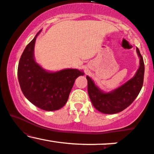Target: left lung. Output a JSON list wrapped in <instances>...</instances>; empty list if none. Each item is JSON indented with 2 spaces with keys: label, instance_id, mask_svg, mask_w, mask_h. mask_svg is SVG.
I'll list each match as a JSON object with an SVG mask.
<instances>
[{
  "label": "left lung",
  "instance_id": "8db88e82",
  "mask_svg": "<svg viewBox=\"0 0 154 154\" xmlns=\"http://www.w3.org/2000/svg\"><path fill=\"white\" fill-rule=\"evenodd\" d=\"M140 59V67L133 78L111 93H105L100 91L89 77L88 79V92L93 106L104 114H112L123 111L135 100L143 84L145 66L143 56L139 49L136 48Z\"/></svg>",
  "mask_w": 154,
  "mask_h": 154
}]
</instances>
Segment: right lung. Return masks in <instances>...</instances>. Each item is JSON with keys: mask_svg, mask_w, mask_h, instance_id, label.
I'll use <instances>...</instances> for the list:
<instances>
[{"mask_svg": "<svg viewBox=\"0 0 154 154\" xmlns=\"http://www.w3.org/2000/svg\"><path fill=\"white\" fill-rule=\"evenodd\" d=\"M39 32L21 56L17 71L19 82L23 94L32 103L43 110L56 111L66 104L76 78L83 73L71 69L55 73L43 69L33 57Z\"/></svg>", "mask_w": 154, "mask_h": 154, "instance_id": "right-lung-1", "label": "right lung"}]
</instances>
